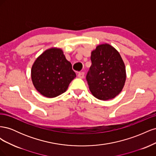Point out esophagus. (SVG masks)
<instances>
[{"label":"esophagus","mask_w":156,"mask_h":156,"mask_svg":"<svg viewBox=\"0 0 156 156\" xmlns=\"http://www.w3.org/2000/svg\"><path fill=\"white\" fill-rule=\"evenodd\" d=\"M78 77L80 79H83L84 77V72H79L78 73Z\"/></svg>","instance_id":"obj_1"}]
</instances>
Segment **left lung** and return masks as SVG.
Returning <instances> with one entry per match:
<instances>
[{"instance_id":"1","label":"left lung","mask_w":156,"mask_h":156,"mask_svg":"<svg viewBox=\"0 0 156 156\" xmlns=\"http://www.w3.org/2000/svg\"><path fill=\"white\" fill-rule=\"evenodd\" d=\"M92 65L87 75L90 91L98 100L115 98L123 89L125 64L120 53L108 44L98 45L91 53Z\"/></svg>"}]
</instances>
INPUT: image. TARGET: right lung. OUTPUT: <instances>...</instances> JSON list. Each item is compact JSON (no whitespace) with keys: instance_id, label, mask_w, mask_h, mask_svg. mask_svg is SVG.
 I'll use <instances>...</instances> for the list:
<instances>
[{"instance_id":"right-lung-1","label":"right lung","mask_w":156,"mask_h":156,"mask_svg":"<svg viewBox=\"0 0 156 156\" xmlns=\"http://www.w3.org/2000/svg\"><path fill=\"white\" fill-rule=\"evenodd\" d=\"M76 74L62 49L51 48L43 52L33 64L31 79L37 91L49 98L66 91Z\"/></svg>"}]
</instances>
